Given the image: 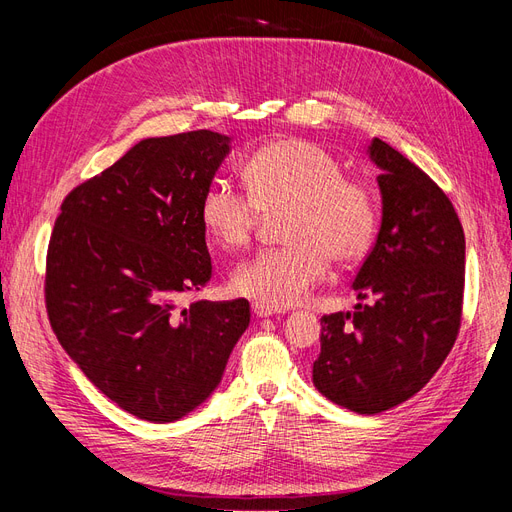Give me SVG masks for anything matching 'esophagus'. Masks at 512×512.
Wrapping results in <instances>:
<instances>
[{"label": "esophagus", "instance_id": "esophagus-1", "mask_svg": "<svg viewBox=\"0 0 512 512\" xmlns=\"http://www.w3.org/2000/svg\"><path fill=\"white\" fill-rule=\"evenodd\" d=\"M252 312L258 316V318H267V316H275V314H282L280 309H275V307H269V305H265V303H254L252 305Z\"/></svg>", "mask_w": 512, "mask_h": 512}]
</instances>
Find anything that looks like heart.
Here are the masks:
<instances>
[{
  "label": "heart",
  "instance_id": "b5f03b06",
  "mask_svg": "<svg viewBox=\"0 0 512 512\" xmlns=\"http://www.w3.org/2000/svg\"><path fill=\"white\" fill-rule=\"evenodd\" d=\"M247 192L213 179L200 198V222L228 250L252 239L262 213L286 211L284 247L241 262L232 290L282 309L307 299L329 271L361 262L376 243L380 205L376 192L333 153L299 138H282L256 149L245 162Z\"/></svg>",
  "mask_w": 512,
  "mask_h": 512
}]
</instances>
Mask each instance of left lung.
Returning <instances> with one entry per match:
<instances>
[{
	"instance_id": "1",
	"label": "left lung",
	"mask_w": 512,
	"mask_h": 512,
	"mask_svg": "<svg viewBox=\"0 0 512 512\" xmlns=\"http://www.w3.org/2000/svg\"><path fill=\"white\" fill-rule=\"evenodd\" d=\"M367 151L382 224L352 288L371 303L322 316L314 384L337 406L378 414L421 391L455 344L466 237L436 181L380 138Z\"/></svg>"
}]
</instances>
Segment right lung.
Wrapping results in <instances>:
<instances>
[{"label": "right lung", "instance_id": "obj_1", "mask_svg": "<svg viewBox=\"0 0 512 512\" xmlns=\"http://www.w3.org/2000/svg\"><path fill=\"white\" fill-rule=\"evenodd\" d=\"M230 151L211 130L145 138L61 203L44 299L51 327L98 391L173 423L218 389L250 303L196 301L211 280L200 198Z\"/></svg>", "mask_w": 512, "mask_h": 512}]
</instances>
